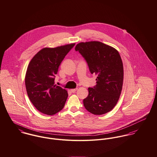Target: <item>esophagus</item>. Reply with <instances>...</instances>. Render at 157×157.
<instances>
[{
	"mask_svg": "<svg viewBox=\"0 0 157 157\" xmlns=\"http://www.w3.org/2000/svg\"><path fill=\"white\" fill-rule=\"evenodd\" d=\"M77 90H78V88H74V89H71L70 91H71V92H72V93H75Z\"/></svg>",
	"mask_w": 157,
	"mask_h": 157,
	"instance_id": "esophagus-1",
	"label": "esophagus"
}]
</instances>
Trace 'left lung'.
<instances>
[{
  "label": "left lung",
  "instance_id": "left-lung-1",
  "mask_svg": "<svg viewBox=\"0 0 157 157\" xmlns=\"http://www.w3.org/2000/svg\"><path fill=\"white\" fill-rule=\"evenodd\" d=\"M86 61L90 71L97 75L96 85L88 88L83 100L88 111L101 115L111 111L117 104L122 91L123 67L119 53L99 41L80 43L75 47Z\"/></svg>",
  "mask_w": 157,
  "mask_h": 157
}]
</instances>
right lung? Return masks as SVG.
Listing matches in <instances>:
<instances>
[{
    "mask_svg": "<svg viewBox=\"0 0 157 157\" xmlns=\"http://www.w3.org/2000/svg\"><path fill=\"white\" fill-rule=\"evenodd\" d=\"M75 43L55 48H44L30 61L25 76L28 96L35 108L47 115H54L64 106L67 91L55 84L58 67Z\"/></svg>",
    "mask_w": 157,
    "mask_h": 157,
    "instance_id": "add662e5",
    "label": "right lung"
}]
</instances>
